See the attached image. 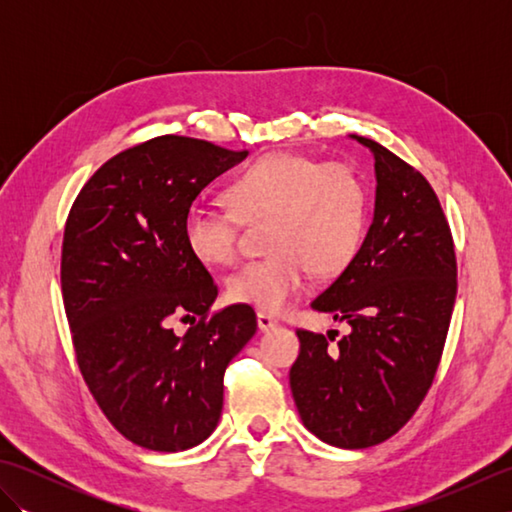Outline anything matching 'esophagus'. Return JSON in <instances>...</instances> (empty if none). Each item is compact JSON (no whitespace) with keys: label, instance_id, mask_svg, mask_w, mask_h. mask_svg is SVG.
I'll return each instance as SVG.
<instances>
[{"label":"esophagus","instance_id":"esophagus-1","mask_svg":"<svg viewBox=\"0 0 512 512\" xmlns=\"http://www.w3.org/2000/svg\"><path fill=\"white\" fill-rule=\"evenodd\" d=\"M257 325H259V330H262V332H268V330L277 328L279 321L273 317V314H268V312H259V314H257Z\"/></svg>","mask_w":512,"mask_h":512}]
</instances>
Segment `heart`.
I'll return each mask as SVG.
<instances>
[{"mask_svg": "<svg viewBox=\"0 0 512 512\" xmlns=\"http://www.w3.org/2000/svg\"><path fill=\"white\" fill-rule=\"evenodd\" d=\"M235 206L193 202L184 213V242L204 264L228 266L239 253L242 222L268 224V250L228 277V297L266 312H284L308 288L312 270L334 275L361 248L367 191L343 162H319L275 151L255 160L228 187Z\"/></svg>", "mask_w": 512, "mask_h": 512, "instance_id": "obj_1", "label": "heart"}]
</instances>
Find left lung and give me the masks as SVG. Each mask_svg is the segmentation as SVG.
Returning a JSON list of instances; mask_svg holds the SVG:
<instances>
[{
	"label": "left lung",
	"instance_id": "1",
	"mask_svg": "<svg viewBox=\"0 0 512 512\" xmlns=\"http://www.w3.org/2000/svg\"><path fill=\"white\" fill-rule=\"evenodd\" d=\"M350 138L374 156V220L352 262L312 301L350 332L330 345L332 334L297 330L290 389L319 440L367 449L405 427L427 396L447 341L458 266L427 178L376 140Z\"/></svg>",
	"mask_w": 512,
	"mask_h": 512
}]
</instances>
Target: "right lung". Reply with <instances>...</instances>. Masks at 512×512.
<instances>
[{
    "instance_id": "obj_1",
    "label": "right lung",
    "mask_w": 512,
    "mask_h": 512,
    "mask_svg": "<svg viewBox=\"0 0 512 512\" xmlns=\"http://www.w3.org/2000/svg\"><path fill=\"white\" fill-rule=\"evenodd\" d=\"M248 151L158 136L110 158L65 222L63 306L81 374L127 440L184 451L211 436L224 372L253 339L255 310L211 314L217 286L184 242V213ZM201 321L178 337L170 321Z\"/></svg>"
}]
</instances>
